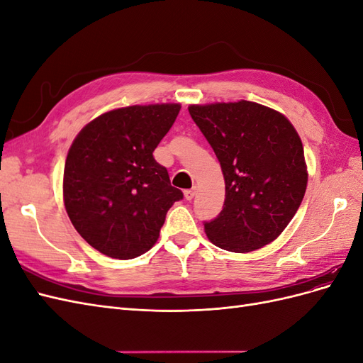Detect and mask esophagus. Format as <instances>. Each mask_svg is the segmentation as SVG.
I'll return each instance as SVG.
<instances>
[{
    "label": "esophagus",
    "instance_id": "esophagus-1",
    "mask_svg": "<svg viewBox=\"0 0 363 363\" xmlns=\"http://www.w3.org/2000/svg\"><path fill=\"white\" fill-rule=\"evenodd\" d=\"M195 192H196V189L195 188H192V189H186L184 191V199L188 200V201H191L194 196H195Z\"/></svg>",
    "mask_w": 363,
    "mask_h": 363
}]
</instances>
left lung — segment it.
Listing matches in <instances>:
<instances>
[{
    "instance_id": "left-lung-1",
    "label": "left lung",
    "mask_w": 363,
    "mask_h": 363,
    "mask_svg": "<svg viewBox=\"0 0 363 363\" xmlns=\"http://www.w3.org/2000/svg\"><path fill=\"white\" fill-rule=\"evenodd\" d=\"M188 108L213 148L225 182L224 208L204 223L208 240L233 252L271 244L298 211L307 188L296 130L283 113L245 100Z\"/></svg>"
}]
</instances>
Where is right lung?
Returning a JSON list of instances; mask_svg holds the SVG:
<instances>
[{
	"mask_svg": "<svg viewBox=\"0 0 363 363\" xmlns=\"http://www.w3.org/2000/svg\"><path fill=\"white\" fill-rule=\"evenodd\" d=\"M179 103L128 106L86 124L63 171V203L87 244L133 259L157 242L169 207L183 199L152 157L180 112Z\"/></svg>",
	"mask_w": 363,
	"mask_h": 363,
	"instance_id": "obj_1",
	"label": "right lung"
}]
</instances>
